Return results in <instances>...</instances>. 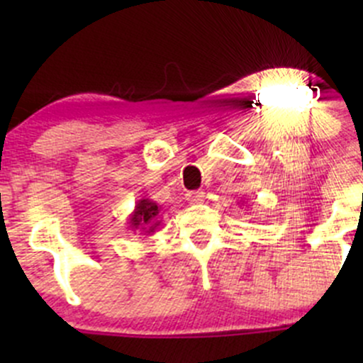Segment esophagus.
<instances>
[{
    "mask_svg": "<svg viewBox=\"0 0 363 363\" xmlns=\"http://www.w3.org/2000/svg\"><path fill=\"white\" fill-rule=\"evenodd\" d=\"M186 199L191 203V205H201L205 201V193L203 191H189L186 194Z\"/></svg>",
    "mask_w": 363,
    "mask_h": 363,
    "instance_id": "34e87169",
    "label": "esophagus"
}]
</instances>
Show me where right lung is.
I'll use <instances>...</instances> for the list:
<instances>
[{
	"mask_svg": "<svg viewBox=\"0 0 363 363\" xmlns=\"http://www.w3.org/2000/svg\"><path fill=\"white\" fill-rule=\"evenodd\" d=\"M129 230L140 232L143 235H153L160 227V206L152 199L143 198L136 203L135 210L128 218Z\"/></svg>",
	"mask_w": 363,
	"mask_h": 363,
	"instance_id": "right-lung-1",
	"label": "right lung"
}]
</instances>
